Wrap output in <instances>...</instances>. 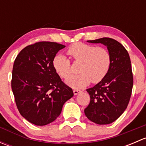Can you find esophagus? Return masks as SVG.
<instances>
[{
    "mask_svg": "<svg viewBox=\"0 0 146 146\" xmlns=\"http://www.w3.org/2000/svg\"><path fill=\"white\" fill-rule=\"evenodd\" d=\"M80 91L78 90H73V93H74L75 95H78V94L80 93Z\"/></svg>",
    "mask_w": 146,
    "mask_h": 146,
    "instance_id": "1",
    "label": "esophagus"
}]
</instances>
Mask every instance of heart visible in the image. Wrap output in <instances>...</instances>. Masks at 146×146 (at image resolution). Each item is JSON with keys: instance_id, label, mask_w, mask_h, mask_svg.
<instances>
[{"instance_id": "1", "label": "heart", "mask_w": 146, "mask_h": 146, "mask_svg": "<svg viewBox=\"0 0 146 146\" xmlns=\"http://www.w3.org/2000/svg\"><path fill=\"white\" fill-rule=\"evenodd\" d=\"M68 54L76 62L80 63V74L72 76L66 84L73 88H82L90 82L98 83L108 73L111 66V56L106 48L83 43H75L68 49ZM56 73L62 78H68L71 74L70 62L64 55H58L53 60Z\"/></svg>"}]
</instances>
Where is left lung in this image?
Instances as JSON below:
<instances>
[{"label":"left lung","instance_id":"left-lung-1","mask_svg":"<svg viewBox=\"0 0 146 146\" xmlns=\"http://www.w3.org/2000/svg\"><path fill=\"white\" fill-rule=\"evenodd\" d=\"M87 42L106 46L111 56V66L101 82L87 89L90 102L84 111L91 121L109 124L123 114L130 100L133 84L130 57L123 46L111 38Z\"/></svg>","mask_w":146,"mask_h":146}]
</instances>
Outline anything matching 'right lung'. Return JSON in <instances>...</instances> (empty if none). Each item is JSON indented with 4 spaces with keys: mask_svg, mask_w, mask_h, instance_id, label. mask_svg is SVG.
Listing matches in <instances>:
<instances>
[{
    "mask_svg": "<svg viewBox=\"0 0 146 146\" xmlns=\"http://www.w3.org/2000/svg\"><path fill=\"white\" fill-rule=\"evenodd\" d=\"M65 46L36 42L23 48L15 60L11 87L16 105L20 114L36 126L55 121L64 103L73 96V90L53 67L56 54Z\"/></svg>",
    "mask_w": 146,
    "mask_h": 146,
    "instance_id": "1",
    "label": "right lung"
}]
</instances>
